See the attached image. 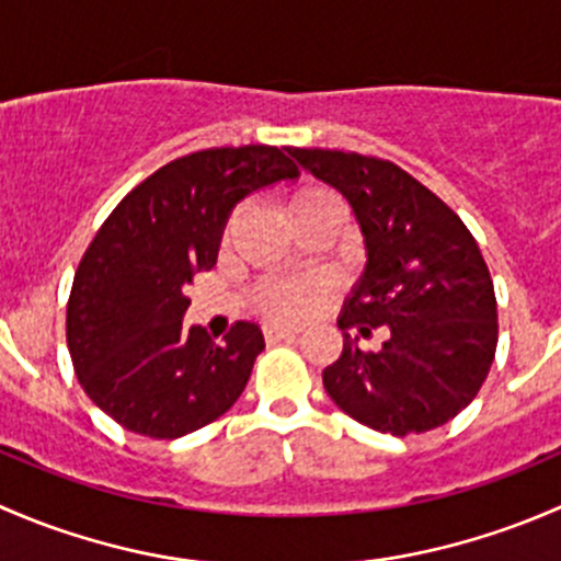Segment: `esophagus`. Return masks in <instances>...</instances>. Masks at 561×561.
<instances>
[{"instance_id": "1", "label": "esophagus", "mask_w": 561, "mask_h": 561, "mask_svg": "<svg viewBox=\"0 0 561 561\" xmlns=\"http://www.w3.org/2000/svg\"><path fill=\"white\" fill-rule=\"evenodd\" d=\"M293 336H298V328L265 325V339H268V342H279V339H293Z\"/></svg>"}]
</instances>
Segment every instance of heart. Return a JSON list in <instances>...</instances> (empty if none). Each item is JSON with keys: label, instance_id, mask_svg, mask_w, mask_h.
<instances>
[{"label": "heart", "instance_id": "b5f03b06", "mask_svg": "<svg viewBox=\"0 0 561 561\" xmlns=\"http://www.w3.org/2000/svg\"><path fill=\"white\" fill-rule=\"evenodd\" d=\"M320 201H333V195L328 190H320V186H304L287 203V211H296V208L312 206V203ZM317 298H320V290H317L314 282L309 279H293V282H274L263 290V298H260V307L268 314L276 317H296L309 314L314 309Z\"/></svg>", "mask_w": 561, "mask_h": 561}]
</instances>
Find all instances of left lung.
Masks as SVG:
<instances>
[{"label":"left lung","mask_w":561,"mask_h":561,"mask_svg":"<svg viewBox=\"0 0 561 561\" xmlns=\"http://www.w3.org/2000/svg\"><path fill=\"white\" fill-rule=\"evenodd\" d=\"M342 192L366 244V265L339 314L344 347L322 386L353 421L382 434H421L478 396L496 353V298L467 225L399 165L355 151L287 149ZM386 327L377 354L346 333Z\"/></svg>","instance_id":"8db88e82"}]
</instances>
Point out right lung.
Instances as JSON below:
<instances>
[{
  "label": "right lung",
  "instance_id": "right-lung-1",
  "mask_svg": "<svg viewBox=\"0 0 561 561\" xmlns=\"http://www.w3.org/2000/svg\"><path fill=\"white\" fill-rule=\"evenodd\" d=\"M298 168L276 146L179 157L111 211L72 279L67 347L89 399L127 432L175 439L236 404L265 347L257 322L222 342L184 328L186 285L211 271L236 203Z\"/></svg>",
  "mask_w": 561,
  "mask_h": 561
}]
</instances>
